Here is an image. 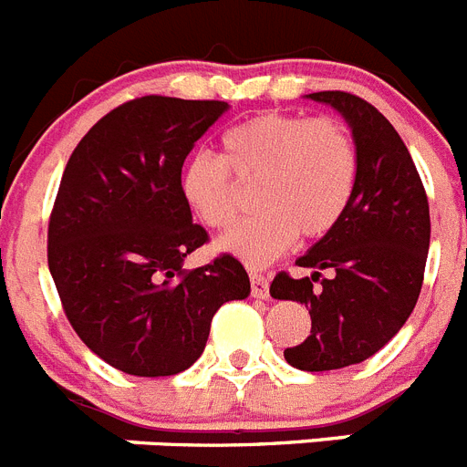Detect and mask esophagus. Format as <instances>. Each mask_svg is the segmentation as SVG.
Listing matches in <instances>:
<instances>
[{
	"instance_id": "esophagus-1",
	"label": "esophagus",
	"mask_w": 467,
	"mask_h": 467,
	"mask_svg": "<svg viewBox=\"0 0 467 467\" xmlns=\"http://www.w3.org/2000/svg\"><path fill=\"white\" fill-rule=\"evenodd\" d=\"M251 296L254 298H258V301H263V298H267L270 296V286H267V279L263 277L261 273H251Z\"/></svg>"
}]
</instances>
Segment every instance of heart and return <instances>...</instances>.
I'll return each mask as SVG.
<instances>
[{
	"label": "heart",
	"mask_w": 467,
	"mask_h": 467,
	"mask_svg": "<svg viewBox=\"0 0 467 467\" xmlns=\"http://www.w3.org/2000/svg\"><path fill=\"white\" fill-rule=\"evenodd\" d=\"M359 157L340 121L263 112L221 136V157L197 152L183 164L181 192L194 216L228 230L242 211L234 183H256V216L221 239V249L249 267H263L298 234L322 237L343 218L357 185Z\"/></svg>",
	"instance_id": "b5f03b06"
}]
</instances>
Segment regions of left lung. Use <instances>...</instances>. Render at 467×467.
Instances as JSON below:
<instances>
[{
	"mask_svg": "<svg viewBox=\"0 0 467 467\" xmlns=\"http://www.w3.org/2000/svg\"><path fill=\"white\" fill-rule=\"evenodd\" d=\"M306 99L346 119L359 171L343 218L296 261L310 277L279 273L270 294L306 306L312 319L310 336L284 359L301 371H331L376 355L409 319L423 284L430 209L407 145L374 105L346 91ZM327 266L335 270L329 280L318 277Z\"/></svg>",
	"mask_w": 467,
	"mask_h": 467,
	"instance_id": "obj_1",
	"label": "left lung"
}]
</instances>
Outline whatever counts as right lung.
I'll use <instances>...</instances> for the list:
<instances>
[{
	"label": "right lung",
	"instance_id": "right-lung-1",
	"mask_svg": "<svg viewBox=\"0 0 467 467\" xmlns=\"http://www.w3.org/2000/svg\"><path fill=\"white\" fill-rule=\"evenodd\" d=\"M230 105L145 96L93 124L60 178L48 270L72 329L124 374L173 376L204 352L211 319L251 294L230 254L185 273L206 242L181 192L194 143Z\"/></svg>",
	"mask_w": 467,
	"mask_h": 467
}]
</instances>
